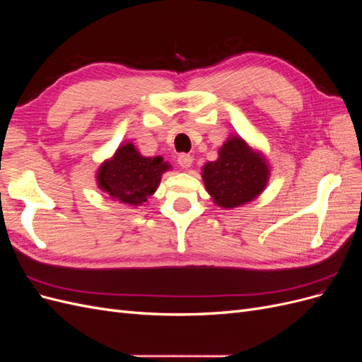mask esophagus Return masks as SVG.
Returning a JSON list of instances; mask_svg holds the SVG:
<instances>
[{"instance_id":"34e87169","label":"esophagus","mask_w":362,"mask_h":362,"mask_svg":"<svg viewBox=\"0 0 362 362\" xmlns=\"http://www.w3.org/2000/svg\"><path fill=\"white\" fill-rule=\"evenodd\" d=\"M192 163H193V157L189 154H181L178 157V164L184 169H189L192 166Z\"/></svg>"}]
</instances>
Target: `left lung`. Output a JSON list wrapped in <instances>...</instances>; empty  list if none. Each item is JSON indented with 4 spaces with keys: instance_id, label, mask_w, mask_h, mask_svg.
Here are the masks:
<instances>
[{
    "instance_id": "8db88e82",
    "label": "left lung",
    "mask_w": 362,
    "mask_h": 362,
    "mask_svg": "<svg viewBox=\"0 0 362 362\" xmlns=\"http://www.w3.org/2000/svg\"><path fill=\"white\" fill-rule=\"evenodd\" d=\"M269 166L259 152L233 136L218 149V158L202 168V180L214 204L235 208L254 201L266 189Z\"/></svg>"
}]
</instances>
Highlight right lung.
Segmentation results:
<instances>
[{
    "instance_id": "add662e5",
    "label": "right lung",
    "mask_w": 362,
    "mask_h": 362,
    "mask_svg": "<svg viewBox=\"0 0 362 362\" xmlns=\"http://www.w3.org/2000/svg\"><path fill=\"white\" fill-rule=\"evenodd\" d=\"M170 168L163 157H144L133 144H125L98 169V187L113 201L137 206L156 193L161 175Z\"/></svg>"
}]
</instances>
